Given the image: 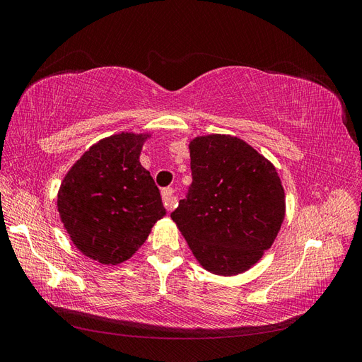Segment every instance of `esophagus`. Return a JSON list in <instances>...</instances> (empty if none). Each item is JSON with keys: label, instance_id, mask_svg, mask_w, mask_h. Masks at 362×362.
I'll return each instance as SVG.
<instances>
[{"label": "esophagus", "instance_id": "obj_1", "mask_svg": "<svg viewBox=\"0 0 362 362\" xmlns=\"http://www.w3.org/2000/svg\"><path fill=\"white\" fill-rule=\"evenodd\" d=\"M161 196H163V204H164V206H166V210L172 211L175 205H177V199H175V196H173V189H170V187L163 189Z\"/></svg>", "mask_w": 362, "mask_h": 362}]
</instances>
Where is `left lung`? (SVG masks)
Segmentation results:
<instances>
[{"label": "left lung", "instance_id": "8db88e82", "mask_svg": "<svg viewBox=\"0 0 362 362\" xmlns=\"http://www.w3.org/2000/svg\"><path fill=\"white\" fill-rule=\"evenodd\" d=\"M192 185L170 217L199 264L234 276L258 262L286 217V193L275 166L229 134L194 137Z\"/></svg>", "mask_w": 362, "mask_h": 362}]
</instances>
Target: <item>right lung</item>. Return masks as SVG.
Listing matches in <instances>:
<instances>
[{
    "mask_svg": "<svg viewBox=\"0 0 362 362\" xmlns=\"http://www.w3.org/2000/svg\"><path fill=\"white\" fill-rule=\"evenodd\" d=\"M151 134L119 133L92 145L64 175L57 194L63 228L81 254L117 266L136 254L166 216L140 152Z\"/></svg>",
    "mask_w": 362,
    "mask_h": 362,
    "instance_id": "add662e5",
    "label": "right lung"
}]
</instances>
